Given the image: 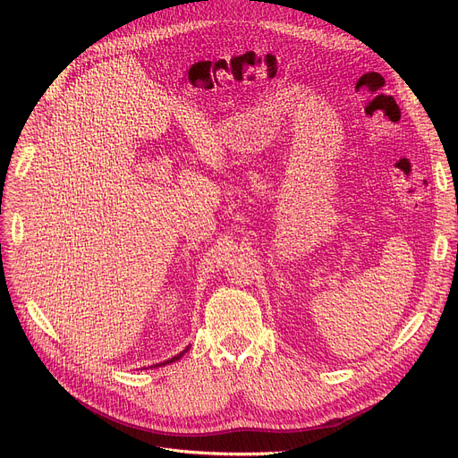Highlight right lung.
I'll list each match as a JSON object with an SVG mask.
<instances>
[{
  "label": "right lung",
  "mask_w": 458,
  "mask_h": 458,
  "mask_svg": "<svg viewBox=\"0 0 458 458\" xmlns=\"http://www.w3.org/2000/svg\"><path fill=\"white\" fill-rule=\"evenodd\" d=\"M180 356H182V354H178V356H174V358H173V360H178V358H180ZM173 360H166V362H165V364H168V362H173Z\"/></svg>",
  "instance_id": "right-lung-1"
}]
</instances>
